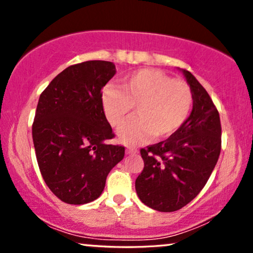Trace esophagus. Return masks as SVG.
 <instances>
[{"instance_id":"1","label":"esophagus","mask_w":253,"mask_h":253,"mask_svg":"<svg viewBox=\"0 0 253 253\" xmlns=\"http://www.w3.org/2000/svg\"><path fill=\"white\" fill-rule=\"evenodd\" d=\"M126 152L128 153V155H136V153H138V149L133 146H128L126 149Z\"/></svg>"}]
</instances>
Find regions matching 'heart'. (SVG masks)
Returning a JSON list of instances; mask_svg holds the SVG:
<instances>
[{
  "mask_svg": "<svg viewBox=\"0 0 253 253\" xmlns=\"http://www.w3.org/2000/svg\"><path fill=\"white\" fill-rule=\"evenodd\" d=\"M101 104L108 123L120 128L135 112L139 117L120 130V140L136 144L155 135L165 140L175 135L188 120L193 91L184 81L173 80L156 69H139L121 80V89L104 86Z\"/></svg>",
  "mask_w": 253,
  "mask_h": 253,
  "instance_id": "b5f03b06",
  "label": "heart"
}]
</instances>
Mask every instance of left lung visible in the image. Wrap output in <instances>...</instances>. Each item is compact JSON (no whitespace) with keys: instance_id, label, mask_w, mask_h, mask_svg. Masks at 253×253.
<instances>
[{"instance_id":"1","label":"left lung","mask_w":253,"mask_h":253,"mask_svg":"<svg viewBox=\"0 0 253 253\" xmlns=\"http://www.w3.org/2000/svg\"><path fill=\"white\" fill-rule=\"evenodd\" d=\"M182 71L193 91V110L175 135L140 150L144 169L135 179L140 201L159 211H178L195 199L221 151L215 104L189 71Z\"/></svg>"}]
</instances>
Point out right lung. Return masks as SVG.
<instances>
[{
	"mask_svg": "<svg viewBox=\"0 0 253 253\" xmlns=\"http://www.w3.org/2000/svg\"><path fill=\"white\" fill-rule=\"evenodd\" d=\"M115 65L89 60L57 75L39 97L32 135L46 185L63 202L84 205L102 194L109 171L123 161L101 104Z\"/></svg>",
	"mask_w": 253,
	"mask_h": 253,
	"instance_id": "obj_1",
	"label": "right lung"
}]
</instances>
